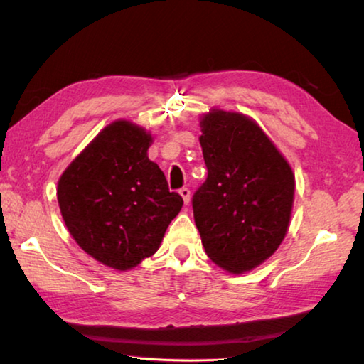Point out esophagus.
I'll return each instance as SVG.
<instances>
[{
    "mask_svg": "<svg viewBox=\"0 0 364 364\" xmlns=\"http://www.w3.org/2000/svg\"><path fill=\"white\" fill-rule=\"evenodd\" d=\"M180 196L183 197V200H184V204H189V200H191V191L188 189V188H181L180 189Z\"/></svg>",
    "mask_w": 364,
    "mask_h": 364,
    "instance_id": "34e87169",
    "label": "esophagus"
}]
</instances>
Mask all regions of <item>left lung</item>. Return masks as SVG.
<instances>
[{"label":"left lung","mask_w":364,"mask_h":364,"mask_svg":"<svg viewBox=\"0 0 364 364\" xmlns=\"http://www.w3.org/2000/svg\"><path fill=\"white\" fill-rule=\"evenodd\" d=\"M207 180L193 196L205 254L231 273L257 268L279 247L291 220V165L257 123L213 109L202 117Z\"/></svg>","instance_id":"obj_1"}]
</instances>
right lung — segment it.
<instances>
[{
    "instance_id": "add662e5",
    "label": "right lung",
    "mask_w": 364,
    "mask_h": 364,
    "mask_svg": "<svg viewBox=\"0 0 364 364\" xmlns=\"http://www.w3.org/2000/svg\"><path fill=\"white\" fill-rule=\"evenodd\" d=\"M152 136L127 120L110 123L65 168L58 202L67 230L86 254L119 271L160 247L183 207L164 171L147 157Z\"/></svg>"
}]
</instances>
